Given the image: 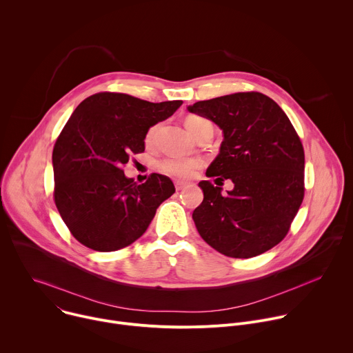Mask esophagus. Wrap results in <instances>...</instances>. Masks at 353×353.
<instances>
[{
  "label": "esophagus",
  "instance_id": "1",
  "mask_svg": "<svg viewBox=\"0 0 353 353\" xmlns=\"http://www.w3.org/2000/svg\"><path fill=\"white\" fill-rule=\"evenodd\" d=\"M174 185H176V190L180 191V190H183L187 185V183L181 181V180H177V181H174Z\"/></svg>",
  "mask_w": 353,
  "mask_h": 353
}]
</instances>
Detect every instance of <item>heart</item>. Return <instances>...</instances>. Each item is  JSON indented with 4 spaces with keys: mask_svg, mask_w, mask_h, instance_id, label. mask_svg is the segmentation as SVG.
Segmentation results:
<instances>
[{
    "mask_svg": "<svg viewBox=\"0 0 353 353\" xmlns=\"http://www.w3.org/2000/svg\"><path fill=\"white\" fill-rule=\"evenodd\" d=\"M187 130L192 137H195L201 130H203L208 126H212L206 119L199 116H188L184 122ZM155 128L150 129L147 134V141H151L155 136ZM202 165L199 159H166L162 162V170L168 174L176 176V177H190L194 174V172Z\"/></svg>",
    "mask_w": 353,
    "mask_h": 353,
    "instance_id": "1",
    "label": "heart"
}]
</instances>
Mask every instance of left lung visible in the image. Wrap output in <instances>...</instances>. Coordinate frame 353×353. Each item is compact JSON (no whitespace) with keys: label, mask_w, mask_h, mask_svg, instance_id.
<instances>
[{"label":"left lung","mask_w":353,"mask_h":353,"mask_svg":"<svg viewBox=\"0 0 353 353\" xmlns=\"http://www.w3.org/2000/svg\"><path fill=\"white\" fill-rule=\"evenodd\" d=\"M187 109L223 133L206 176L234 184L221 194V187L199 181L203 201L192 212L199 236L230 258L272 250L285 237L305 192L303 147L287 114L254 91L198 101Z\"/></svg>","instance_id":"obj_1"}]
</instances>
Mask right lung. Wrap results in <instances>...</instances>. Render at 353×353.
<instances>
[{
  "instance_id": "obj_1",
  "label": "right lung",
  "mask_w": 353,
  "mask_h": 353,
  "mask_svg": "<svg viewBox=\"0 0 353 353\" xmlns=\"http://www.w3.org/2000/svg\"><path fill=\"white\" fill-rule=\"evenodd\" d=\"M181 103L99 92L74 109L55 143L52 168L55 205L79 243L98 252L133 244L174 194L168 176L154 173L139 184L125 176L122 165L144 152L148 130Z\"/></svg>"
}]
</instances>
